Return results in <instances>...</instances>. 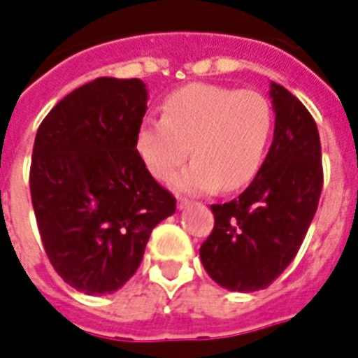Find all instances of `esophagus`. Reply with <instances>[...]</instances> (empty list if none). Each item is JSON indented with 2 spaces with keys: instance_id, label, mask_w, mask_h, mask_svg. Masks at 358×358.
Wrapping results in <instances>:
<instances>
[{
  "instance_id": "esophagus-1",
  "label": "esophagus",
  "mask_w": 358,
  "mask_h": 358,
  "mask_svg": "<svg viewBox=\"0 0 358 358\" xmlns=\"http://www.w3.org/2000/svg\"><path fill=\"white\" fill-rule=\"evenodd\" d=\"M191 206V200L187 199H178V209H185Z\"/></svg>"
}]
</instances>
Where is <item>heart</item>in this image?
<instances>
[{
	"mask_svg": "<svg viewBox=\"0 0 358 358\" xmlns=\"http://www.w3.org/2000/svg\"><path fill=\"white\" fill-rule=\"evenodd\" d=\"M274 132L268 99L255 90L189 84L167 95L164 119L147 117L136 134V150L156 180L174 178L180 193L239 191L257 176Z\"/></svg>",
	"mask_w": 358,
	"mask_h": 358,
	"instance_id": "obj_1",
	"label": "heart"
}]
</instances>
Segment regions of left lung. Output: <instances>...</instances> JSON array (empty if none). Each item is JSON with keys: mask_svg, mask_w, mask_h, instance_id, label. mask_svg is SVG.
<instances>
[{"mask_svg": "<svg viewBox=\"0 0 358 358\" xmlns=\"http://www.w3.org/2000/svg\"><path fill=\"white\" fill-rule=\"evenodd\" d=\"M274 141L243 193L213 204V231L200 246L209 278L235 292L268 287L294 259L318 208L320 136L313 115L281 84L270 83Z\"/></svg>", "mask_w": 358, "mask_h": 358, "instance_id": "8db88e82", "label": "left lung"}]
</instances>
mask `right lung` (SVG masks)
I'll return each instance as SVG.
<instances>
[{"label":"right lung","mask_w":358,"mask_h":358,"mask_svg":"<svg viewBox=\"0 0 358 358\" xmlns=\"http://www.w3.org/2000/svg\"><path fill=\"white\" fill-rule=\"evenodd\" d=\"M147 99L139 78H95L36 132L29 184L40 237L58 275L84 294L121 289L150 231L176 211L136 150Z\"/></svg>","instance_id":"add662e5"}]
</instances>
